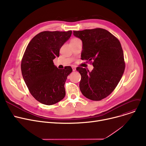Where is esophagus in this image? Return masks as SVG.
I'll return each instance as SVG.
<instances>
[{
  "label": "esophagus",
  "mask_w": 146,
  "mask_h": 146,
  "mask_svg": "<svg viewBox=\"0 0 146 146\" xmlns=\"http://www.w3.org/2000/svg\"><path fill=\"white\" fill-rule=\"evenodd\" d=\"M72 69H73V72H74V71L76 70V68L75 67H74V66L72 67Z\"/></svg>",
  "instance_id": "obj_1"
}]
</instances>
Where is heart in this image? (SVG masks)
<instances>
[{
  "instance_id": "obj_1",
  "label": "heart",
  "mask_w": 146,
  "mask_h": 146,
  "mask_svg": "<svg viewBox=\"0 0 146 146\" xmlns=\"http://www.w3.org/2000/svg\"><path fill=\"white\" fill-rule=\"evenodd\" d=\"M78 40H79V39H78V38H73V39H72V40H71L70 42H74V41H78Z\"/></svg>"
}]
</instances>
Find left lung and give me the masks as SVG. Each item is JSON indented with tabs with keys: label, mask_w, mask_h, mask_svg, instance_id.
Wrapping results in <instances>:
<instances>
[{
	"label": "left lung",
	"mask_w": 146,
	"mask_h": 146,
	"mask_svg": "<svg viewBox=\"0 0 146 146\" xmlns=\"http://www.w3.org/2000/svg\"><path fill=\"white\" fill-rule=\"evenodd\" d=\"M82 41L81 59L93 61L92 72L76 68L81 75L80 90L86 98L101 101L110 95L125 70L124 52L117 38L102 28L73 31Z\"/></svg>",
	"instance_id": "1"
}]
</instances>
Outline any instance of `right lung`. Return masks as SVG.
<instances>
[{"label":"right lung","mask_w":146,"mask_h":146,"mask_svg":"<svg viewBox=\"0 0 146 146\" xmlns=\"http://www.w3.org/2000/svg\"><path fill=\"white\" fill-rule=\"evenodd\" d=\"M72 31H43L28 44L21 61L23 78L31 94L40 103L51 105L64 98V84L72 72L70 66L58 68L53 60L70 38Z\"/></svg>","instance_id":"add662e5"}]
</instances>
